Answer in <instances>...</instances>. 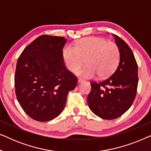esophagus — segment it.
<instances>
[{"label":"esophagus","mask_w":151,"mask_h":151,"mask_svg":"<svg viewBox=\"0 0 151 151\" xmlns=\"http://www.w3.org/2000/svg\"><path fill=\"white\" fill-rule=\"evenodd\" d=\"M82 81H83V80H82V79H80V78H78V83H81V82H82Z\"/></svg>","instance_id":"34e87169"}]
</instances>
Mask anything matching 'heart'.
Segmentation results:
<instances>
[{
  "instance_id": "heart-1",
  "label": "heart",
  "mask_w": 151,
  "mask_h": 151,
  "mask_svg": "<svg viewBox=\"0 0 151 151\" xmlns=\"http://www.w3.org/2000/svg\"><path fill=\"white\" fill-rule=\"evenodd\" d=\"M63 58L67 69L75 73L84 64L87 67L78 72L83 78L108 77L115 71L119 61V50L116 44L98 37L82 39L75 47H65Z\"/></svg>"
}]
</instances>
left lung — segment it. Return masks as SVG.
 Masks as SVG:
<instances>
[{
	"mask_svg": "<svg viewBox=\"0 0 151 151\" xmlns=\"http://www.w3.org/2000/svg\"><path fill=\"white\" fill-rule=\"evenodd\" d=\"M119 50V63L111 76L100 82H91L87 102L91 111L104 119L120 117L131 106L138 84L137 64L129 45L113 35Z\"/></svg>",
	"mask_w": 151,
	"mask_h": 151,
	"instance_id": "1",
	"label": "left lung"
}]
</instances>
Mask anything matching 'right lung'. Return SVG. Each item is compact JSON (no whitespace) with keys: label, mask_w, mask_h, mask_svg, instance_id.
<instances>
[{"label":"right lung","mask_w":151,"mask_h":151,"mask_svg":"<svg viewBox=\"0 0 151 151\" xmlns=\"http://www.w3.org/2000/svg\"><path fill=\"white\" fill-rule=\"evenodd\" d=\"M64 37L42 35L24 49L18 58L14 77L19 104L30 117L47 122L60 114L69 91L78 79L65 67Z\"/></svg>","instance_id":"1"}]
</instances>
